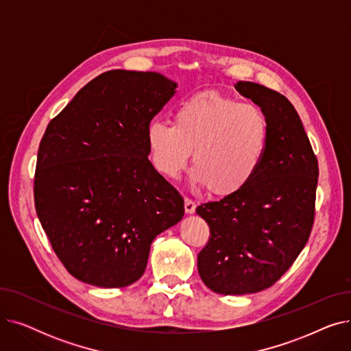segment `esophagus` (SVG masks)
<instances>
[{"mask_svg": "<svg viewBox=\"0 0 351 351\" xmlns=\"http://www.w3.org/2000/svg\"><path fill=\"white\" fill-rule=\"evenodd\" d=\"M195 209H196V204H195V202H193L192 199L186 197V199H185V212L189 213V215H192V213H195Z\"/></svg>", "mask_w": 351, "mask_h": 351, "instance_id": "obj_1", "label": "esophagus"}]
</instances>
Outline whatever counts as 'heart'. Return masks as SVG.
Returning <instances> with one entry per match:
<instances>
[{"instance_id":"heart-1","label":"heart","mask_w":351,"mask_h":351,"mask_svg":"<svg viewBox=\"0 0 351 351\" xmlns=\"http://www.w3.org/2000/svg\"><path fill=\"white\" fill-rule=\"evenodd\" d=\"M147 146L158 172L178 178L192 152L193 183L216 196L245 189L259 172L269 142V121L253 104H242L215 90L182 101L173 123L152 121Z\"/></svg>"}]
</instances>
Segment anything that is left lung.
Listing matches in <instances>:
<instances>
[{"mask_svg": "<svg viewBox=\"0 0 351 351\" xmlns=\"http://www.w3.org/2000/svg\"><path fill=\"white\" fill-rule=\"evenodd\" d=\"M234 88L267 117L269 142L245 189L196 208L210 229L197 271L219 294L257 293L289 270L308 241L319 178L317 158L290 101L249 81Z\"/></svg>", "mask_w": 351, "mask_h": 351, "instance_id": "1", "label": "left lung"}]
</instances>
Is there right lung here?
<instances>
[{"instance_id": "right-lung-1", "label": "right lung", "mask_w": 351, "mask_h": 351, "mask_svg": "<svg viewBox=\"0 0 351 351\" xmlns=\"http://www.w3.org/2000/svg\"><path fill=\"white\" fill-rule=\"evenodd\" d=\"M176 86L158 72L108 71L47 126L35 209L58 259L84 283H135L154 239L185 213L179 192L147 159V125Z\"/></svg>"}]
</instances>
